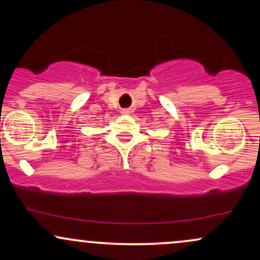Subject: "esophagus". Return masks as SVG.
Instances as JSON below:
<instances>
[{
	"mask_svg": "<svg viewBox=\"0 0 260 260\" xmlns=\"http://www.w3.org/2000/svg\"><path fill=\"white\" fill-rule=\"evenodd\" d=\"M121 113H123V115H128V113H131V109H122Z\"/></svg>",
	"mask_w": 260,
	"mask_h": 260,
	"instance_id": "1",
	"label": "esophagus"
}]
</instances>
